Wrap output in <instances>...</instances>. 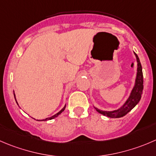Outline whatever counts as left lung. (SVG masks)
<instances>
[{
    "mask_svg": "<svg viewBox=\"0 0 156 156\" xmlns=\"http://www.w3.org/2000/svg\"><path fill=\"white\" fill-rule=\"evenodd\" d=\"M134 55H135L136 58L137 70L136 75L135 83H134L133 87L132 90H131L130 94H129V96L128 97V98L125 101L124 104L121 107H119L118 109H116V110H111V111H107V110H100L98 107H94L98 113H101V114L107 116V117H110V118H120V117H122V116L127 114L140 102L142 94H143V69H142L141 63H140L138 55L135 52H134Z\"/></svg>",
    "mask_w": 156,
    "mask_h": 156,
    "instance_id": "8db88e82",
    "label": "left lung"
}]
</instances>
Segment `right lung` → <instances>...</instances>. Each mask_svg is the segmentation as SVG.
Masks as SVG:
<instances>
[{
	"mask_svg": "<svg viewBox=\"0 0 156 156\" xmlns=\"http://www.w3.org/2000/svg\"><path fill=\"white\" fill-rule=\"evenodd\" d=\"M13 95H14L15 101H16V104H17V105H18V103H17V101H16V95H15V94H14V91H13ZM66 105L64 106V107H63V108L62 109V110H60L59 112H58V113H55V115H53V116H51V117H48V118H46V119H44V120H43V121H46V120H52V119L55 118V117H57V116H58V115H60V114H61L62 113L63 111H64V110H65V109H66ZM39 120V121H41V120Z\"/></svg>",
	"mask_w": 156,
	"mask_h": 156,
	"instance_id": "right-lung-1",
	"label": "right lung"
}]
</instances>
